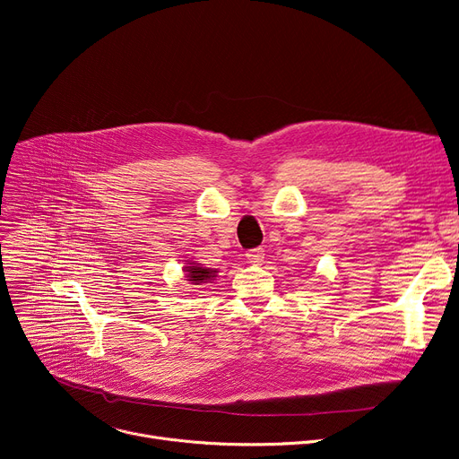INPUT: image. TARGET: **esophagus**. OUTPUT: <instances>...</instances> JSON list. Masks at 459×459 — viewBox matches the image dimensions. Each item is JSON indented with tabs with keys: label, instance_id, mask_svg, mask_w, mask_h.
<instances>
[{
	"label": "esophagus",
	"instance_id": "esophagus-1",
	"mask_svg": "<svg viewBox=\"0 0 459 459\" xmlns=\"http://www.w3.org/2000/svg\"><path fill=\"white\" fill-rule=\"evenodd\" d=\"M264 248H251V251L245 253V258L251 264H262L264 262Z\"/></svg>",
	"mask_w": 459,
	"mask_h": 459
}]
</instances>
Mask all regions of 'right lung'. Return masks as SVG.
I'll use <instances>...</instances> for the list:
<instances>
[{
  "mask_svg": "<svg viewBox=\"0 0 459 459\" xmlns=\"http://www.w3.org/2000/svg\"><path fill=\"white\" fill-rule=\"evenodd\" d=\"M185 278L192 283V285H201V283H212V280L218 276L216 269H208L203 267L201 264H195L194 260H188L186 265L183 267Z\"/></svg>",
  "mask_w": 459,
  "mask_h": 459,
  "instance_id": "obj_1",
  "label": "right lung"
}]
</instances>
